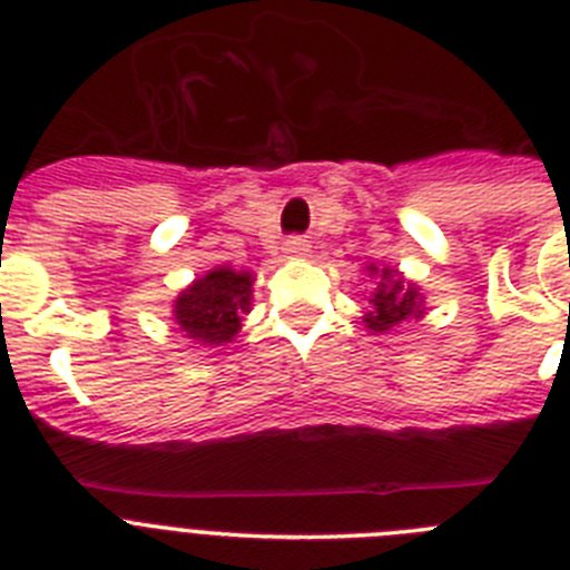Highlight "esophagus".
I'll use <instances>...</instances> for the list:
<instances>
[{
    "instance_id": "1",
    "label": "esophagus",
    "mask_w": 570,
    "mask_h": 570,
    "mask_svg": "<svg viewBox=\"0 0 570 570\" xmlns=\"http://www.w3.org/2000/svg\"><path fill=\"white\" fill-rule=\"evenodd\" d=\"M284 253L286 255H306L309 253V244H306V238H301V235H292V238L284 240Z\"/></svg>"
}]
</instances>
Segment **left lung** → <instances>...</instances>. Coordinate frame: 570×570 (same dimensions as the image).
<instances>
[{"instance_id":"obj_1","label":"left lung","mask_w":570,"mask_h":570,"mask_svg":"<svg viewBox=\"0 0 570 570\" xmlns=\"http://www.w3.org/2000/svg\"><path fill=\"white\" fill-rule=\"evenodd\" d=\"M368 275L377 278L374 284L372 297V312H368L363 321L372 332H392L394 326L406 323L409 317H423V295H420L417 284H409L403 281V275L397 269H389V266H368Z\"/></svg>"}]
</instances>
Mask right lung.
<instances>
[{"label": "right lung", "instance_id": "right-lung-1", "mask_svg": "<svg viewBox=\"0 0 570 570\" xmlns=\"http://www.w3.org/2000/svg\"><path fill=\"white\" fill-rule=\"evenodd\" d=\"M253 273H235L229 266H215L204 278L193 281L173 306L184 337L198 346H224L233 341L253 304Z\"/></svg>", "mask_w": 570, "mask_h": 570}]
</instances>
